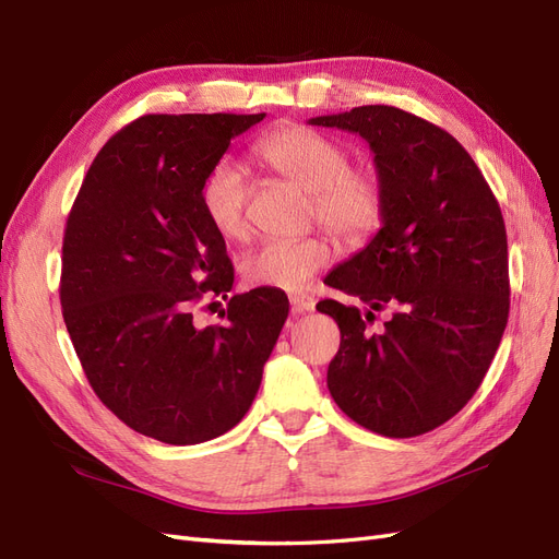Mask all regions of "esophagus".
<instances>
[{"label":"esophagus","instance_id":"esophagus-1","mask_svg":"<svg viewBox=\"0 0 559 559\" xmlns=\"http://www.w3.org/2000/svg\"><path fill=\"white\" fill-rule=\"evenodd\" d=\"M290 304H293V313H309L316 309V299L311 295H290Z\"/></svg>","mask_w":559,"mask_h":559}]
</instances>
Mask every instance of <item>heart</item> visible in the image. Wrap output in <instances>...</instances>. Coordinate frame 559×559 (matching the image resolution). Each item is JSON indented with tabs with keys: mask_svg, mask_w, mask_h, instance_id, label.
Masks as SVG:
<instances>
[{
	"mask_svg": "<svg viewBox=\"0 0 559 559\" xmlns=\"http://www.w3.org/2000/svg\"><path fill=\"white\" fill-rule=\"evenodd\" d=\"M264 165L311 192L313 218L344 241H359L383 218V183L369 169H353L346 146L311 128L276 130L255 146ZM248 176L239 162L221 157L206 171L200 204L209 225L229 241H243L248 221ZM330 243L322 237L266 241L239 262L243 281L253 287L299 290L328 264Z\"/></svg>",
	"mask_w": 559,
	"mask_h": 559,
	"instance_id": "1",
	"label": "heart"
}]
</instances>
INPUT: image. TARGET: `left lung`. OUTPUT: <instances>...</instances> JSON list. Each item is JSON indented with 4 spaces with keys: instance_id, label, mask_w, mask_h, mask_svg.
<instances>
[{
    "instance_id": "1",
    "label": "left lung",
    "mask_w": 559,
    "mask_h": 559,
    "mask_svg": "<svg viewBox=\"0 0 559 559\" xmlns=\"http://www.w3.org/2000/svg\"><path fill=\"white\" fill-rule=\"evenodd\" d=\"M359 134L385 192L383 227L325 283L392 309L369 334L357 306L316 309L336 320L341 346L328 388L350 420L408 439L455 416L490 369L509 320V246L501 209L462 143L394 106H357L309 120Z\"/></svg>"
}]
</instances>
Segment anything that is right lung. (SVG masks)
Wrapping results in <instances>:
<instances>
[{"instance_id": "right-lung-1", "label": "right lung", "mask_w": 559, "mask_h": 559, "mask_svg": "<svg viewBox=\"0 0 559 559\" xmlns=\"http://www.w3.org/2000/svg\"><path fill=\"white\" fill-rule=\"evenodd\" d=\"M262 118H136L104 143L67 218L60 301L71 344L102 404L162 443H202L246 416L290 311L285 293L255 287L229 297L225 325L192 318L234 283L202 181Z\"/></svg>"}]
</instances>
